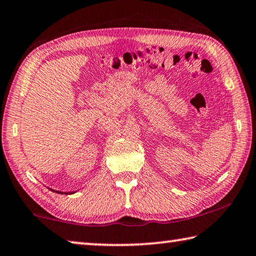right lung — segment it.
Listing matches in <instances>:
<instances>
[{
	"instance_id": "add662e5",
	"label": "right lung",
	"mask_w": 256,
	"mask_h": 256,
	"mask_svg": "<svg viewBox=\"0 0 256 256\" xmlns=\"http://www.w3.org/2000/svg\"><path fill=\"white\" fill-rule=\"evenodd\" d=\"M56 193H62V192H58V190H56ZM63 194V193H62ZM66 194H68V193H66ZM68 194H70V193H68Z\"/></svg>"
}]
</instances>
